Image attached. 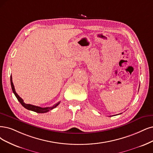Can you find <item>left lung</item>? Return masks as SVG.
<instances>
[{
  "mask_svg": "<svg viewBox=\"0 0 153 153\" xmlns=\"http://www.w3.org/2000/svg\"><path fill=\"white\" fill-rule=\"evenodd\" d=\"M139 86H140V85H139Z\"/></svg>",
  "mask_w": 153,
  "mask_h": 153,
  "instance_id": "left-lung-1",
  "label": "left lung"
}]
</instances>
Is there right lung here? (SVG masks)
I'll list each match as a JSON object with an SVG mask.
<instances>
[{
  "label": "right lung",
  "mask_w": 153,
  "mask_h": 153,
  "mask_svg": "<svg viewBox=\"0 0 153 153\" xmlns=\"http://www.w3.org/2000/svg\"><path fill=\"white\" fill-rule=\"evenodd\" d=\"M10 84H11V88H12V90H13V92L14 93V95L16 96V97L18 99V100L19 101L20 103L25 108H26L27 110H31L33 111H35L36 113H39V114H43V113H46L48 112V111L52 110L53 108H55L56 106H57L59 103H60V101L58 102L57 103L55 104L53 106H51V107H46V108H42L40 106H35V105H30V104H26L25 103H24L23 100H22L19 96L16 93V91H15V88L14 86V84L13 82V79H12V76L10 75Z\"/></svg>",
  "instance_id": "right-lung-1"
}]
</instances>
